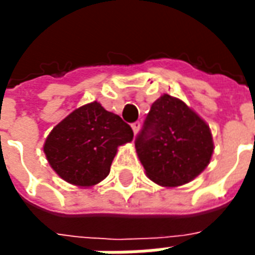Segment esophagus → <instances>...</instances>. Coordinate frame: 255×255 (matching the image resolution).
<instances>
[{"mask_svg": "<svg viewBox=\"0 0 255 255\" xmlns=\"http://www.w3.org/2000/svg\"><path fill=\"white\" fill-rule=\"evenodd\" d=\"M131 127H132L133 133H135V135H136V133L139 132V129H140V123H139V122L132 123V124H131Z\"/></svg>", "mask_w": 255, "mask_h": 255, "instance_id": "obj_1", "label": "esophagus"}]
</instances>
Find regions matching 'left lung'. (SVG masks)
Returning a JSON list of instances; mask_svg holds the SVG:
<instances>
[{
	"label": "left lung",
	"instance_id": "1",
	"mask_svg": "<svg viewBox=\"0 0 255 255\" xmlns=\"http://www.w3.org/2000/svg\"><path fill=\"white\" fill-rule=\"evenodd\" d=\"M135 147L146 175L164 187L191 182L209 165L214 149L208 124L168 94L151 105Z\"/></svg>",
	"mask_w": 255,
	"mask_h": 255
}]
</instances>
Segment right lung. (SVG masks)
Segmentation results:
<instances>
[{
	"label": "right lung",
	"mask_w": 255,
	"mask_h": 255,
	"mask_svg": "<svg viewBox=\"0 0 255 255\" xmlns=\"http://www.w3.org/2000/svg\"><path fill=\"white\" fill-rule=\"evenodd\" d=\"M132 138V128L122 117L94 101L58 123L46 138L43 151L61 179L91 187L109 175L117 147Z\"/></svg>",
	"instance_id": "add662e5"
}]
</instances>
